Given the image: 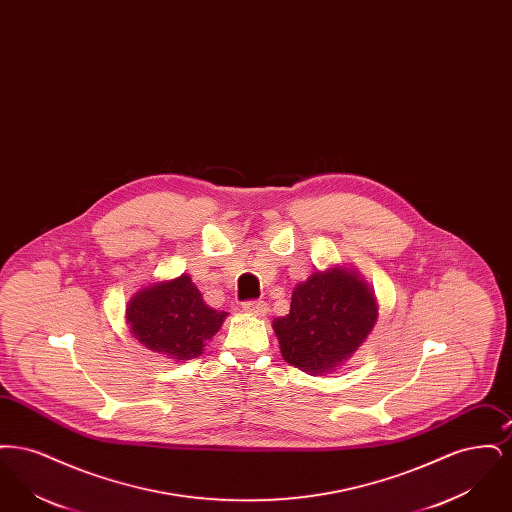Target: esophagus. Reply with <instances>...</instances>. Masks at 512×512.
Returning <instances> with one entry per match:
<instances>
[{
  "label": "esophagus",
  "mask_w": 512,
  "mask_h": 512,
  "mask_svg": "<svg viewBox=\"0 0 512 512\" xmlns=\"http://www.w3.org/2000/svg\"><path fill=\"white\" fill-rule=\"evenodd\" d=\"M245 313L253 315V317H265L267 315V303L261 301V299H253V301H245L244 307Z\"/></svg>",
  "instance_id": "esophagus-1"
}]
</instances>
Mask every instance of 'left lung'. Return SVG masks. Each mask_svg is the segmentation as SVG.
<instances>
[{"mask_svg": "<svg viewBox=\"0 0 512 512\" xmlns=\"http://www.w3.org/2000/svg\"><path fill=\"white\" fill-rule=\"evenodd\" d=\"M376 318V297L365 280L355 270L334 267L297 284L290 315L274 318L272 328L286 363L326 374L363 345Z\"/></svg>", "mask_w": 512, "mask_h": 512, "instance_id": "1", "label": "left lung"}]
</instances>
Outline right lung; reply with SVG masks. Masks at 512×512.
<instances>
[{
  "label": "right lung",
  "instance_id": "add662e5",
  "mask_svg": "<svg viewBox=\"0 0 512 512\" xmlns=\"http://www.w3.org/2000/svg\"><path fill=\"white\" fill-rule=\"evenodd\" d=\"M226 315L205 305L188 274L147 286L134 293L126 307V322L134 338L174 361L199 357Z\"/></svg>",
  "mask_w": 512,
  "mask_h": 512
}]
</instances>
